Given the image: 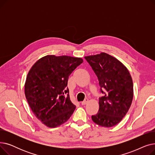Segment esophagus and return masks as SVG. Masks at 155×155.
<instances>
[{
    "label": "esophagus",
    "instance_id": "obj_1",
    "mask_svg": "<svg viewBox=\"0 0 155 155\" xmlns=\"http://www.w3.org/2000/svg\"><path fill=\"white\" fill-rule=\"evenodd\" d=\"M88 102V99H86L85 101H84L83 102H82V105H84L87 104Z\"/></svg>",
    "mask_w": 155,
    "mask_h": 155
}]
</instances>
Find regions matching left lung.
Masks as SVG:
<instances>
[{
  "instance_id": "obj_1",
  "label": "left lung",
  "mask_w": 155,
  "mask_h": 155,
  "mask_svg": "<svg viewBox=\"0 0 155 155\" xmlns=\"http://www.w3.org/2000/svg\"><path fill=\"white\" fill-rule=\"evenodd\" d=\"M98 78L105 93L99 101V109L92 116L94 123L110 127L119 123L126 116L133 99L132 77L125 65L106 53L85 56ZM101 91L103 92L102 89Z\"/></svg>"
}]
</instances>
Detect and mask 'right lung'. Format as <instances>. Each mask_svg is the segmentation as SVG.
<instances>
[{"label":"right lung","mask_w":155,"mask_h":155,"mask_svg":"<svg viewBox=\"0 0 155 155\" xmlns=\"http://www.w3.org/2000/svg\"><path fill=\"white\" fill-rule=\"evenodd\" d=\"M82 63V58L46 55L30 68L24 93L32 112L46 126H61L74 112L67 86L70 75Z\"/></svg>","instance_id":"add662e5"}]
</instances>
